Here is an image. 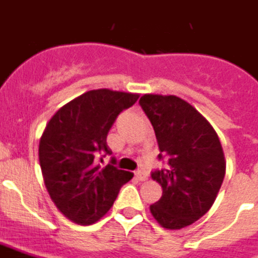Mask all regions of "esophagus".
<instances>
[{
  "mask_svg": "<svg viewBox=\"0 0 258 258\" xmlns=\"http://www.w3.org/2000/svg\"><path fill=\"white\" fill-rule=\"evenodd\" d=\"M135 177L139 179V181H146V179H148V174L143 172V170H136Z\"/></svg>",
  "mask_w": 258,
  "mask_h": 258,
  "instance_id": "34e87169",
  "label": "esophagus"
}]
</instances>
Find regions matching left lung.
Listing matches in <instances>:
<instances>
[{"mask_svg": "<svg viewBox=\"0 0 258 258\" xmlns=\"http://www.w3.org/2000/svg\"><path fill=\"white\" fill-rule=\"evenodd\" d=\"M168 168L152 172L162 187L151 205L164 228L181 229L211 209L226 174V160L215 130L190 103L176 96L144 94L139 101Z\"/></svg>", "mask_w": 258, "mask_h": 258, "instance_id": "1", "label": "left lung"}]
</instances>
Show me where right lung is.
<instances>
[{
    "instance_id": "obj_1",
    "label": "right lung",
    "mask_w": 258,
    "mask_h": 258,
    "mask_svg": "<svg viewBox=\"0 0 258 258\" xmlns=\"http://www.w3.org/2000/svg\"><path fill=\"white\" fill-rule=\"evenodd\" d=\"M139 94L97 89L81 94L55 112L39 142V162L49 197L69 220L89 226L105 215L131 172L118 169L106 138L116 116Z\"/></svg>"
}]
</instances>
